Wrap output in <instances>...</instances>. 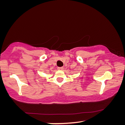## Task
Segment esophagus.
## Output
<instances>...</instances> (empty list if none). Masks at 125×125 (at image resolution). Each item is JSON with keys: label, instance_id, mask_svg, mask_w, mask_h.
Masks as SVG:
<instances>
[{"label": "esophagus", "instance_id": "esophagus-1", "mask_svg": "<svg viewBox=\"0 0 125 125\" xmlns=\"http://www.w3.org/2000/svg\"><path fill=\"white\" fill-rule=\"evenodd\" d=\"M58 70H60V71L63 70V67H58Z\"/></svg>", "mask_w": 125, "mask_h": 125}]
</instances>
